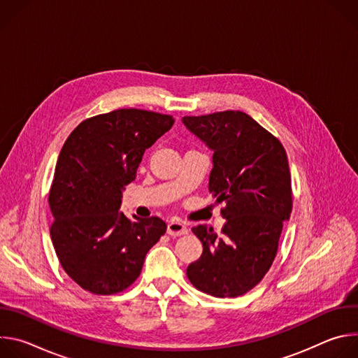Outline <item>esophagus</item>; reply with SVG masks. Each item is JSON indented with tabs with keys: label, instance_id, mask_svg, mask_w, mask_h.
Here are the masks:
<instances>
[{
	"label": "esophagus",
	"instance_id": "1",
	"mask_svg": "<svg viewBox=\"0 0 358 358\" xmlns=\"http://www.w3.org/2000/svg\"><path fill=\"white\" fill-rule=\"evenodd\" d=\"M188 232V228L181 224V222H177V221H171L169 225H167V234L170 236H181V235H185Z\"/></svg>",
	"mask_w": 358,
	"mask_h": 358
}]
</instances>
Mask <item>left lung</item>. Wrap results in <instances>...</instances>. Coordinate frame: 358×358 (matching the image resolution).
I'll list each match as a JSON object with an SVG mask.
<instances>
[{"label": "left lung", "instance_id": "obj_1", "mask_svg": "<svg viewBox=\"0 0 358 358\" xmlns=\"http://www.w3.org/2000/svg\"><path fill=\"white\" fill-rule=\"evenodd\" d=\"M184 126L214 152L208 188L225 202L218 235L207 225L192 232L201 258L187 268L189 282L215 297H236L257 286L278 252L292 214V184L282 143L239 110L185 116Z\"/></svg>", "mask_w": 358, "mask_h": 358}]
</instances>
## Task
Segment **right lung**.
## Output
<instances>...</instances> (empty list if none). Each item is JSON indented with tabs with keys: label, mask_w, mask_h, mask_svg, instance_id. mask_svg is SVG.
I'll list each match as a JSON object with an SVG mask.
<instances>
[{
	"label": "right lung",
	"mask_w": 358,
	"mask_h": 358,
	"mask_svg": "<svg viewBox=\"0 0 358 358\" xmlns=\"http://www.w3.org/2000/svg\"><path fill=\"white\" fill-rule=\"evenodd\" d=\"M173 124L169 115L120 109L82 122L65 141L48 198L55 220L50 239L64 271L82 289L124 290L166 234L163 220L127 218L119 210L145 148Z\"/></svg>",
	"instance_id": "add662e5"
}]
</instances>
